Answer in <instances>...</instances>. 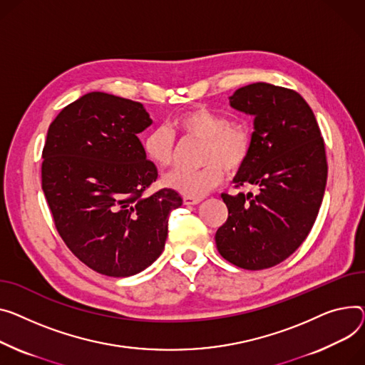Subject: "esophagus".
I'll list each match as a JSON object with an SVG mask.
<instances>
[{
	"instance_id": "1",
	"label": "esophagus",
	"mask_w": 365,
	"mask_h": 365,
	"mask_svg": "<svg viewBox=\"0 0 365 365\" xmlns=\"http://www.w3.org/2000/svg\"><path fill=\"white\" fill-rule=\"evenodd\" d=\"M202 201V198H189V197H185L183 198V204L190 207V205H198L200 202Z\"/></svg>"
}]
</instances>
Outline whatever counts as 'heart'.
Masks as SVG:
<instances>
[{"mask_svg":"<svg viewBox=\"0 0 365 365\" xmlns=\"http://www.w3.org/2000/svg\"><path fill=\"white\" fill-rule=\"evenodd\" d=\"M175 126L186 139L204 140L201 168H175L163 178V185L183 197L202 198L210 190L222 185L227 173L236 175L245 167L251 151L254 133L247 118H233L202 106L182 113ZM147 158L158 167L175 161L178 140L168 128L160 126L147 133L142 142Z\"/></svg>","mask_w":365,"mask_h":365,"instance_id":"b5f03b06","label":"heart"}]
</instances>
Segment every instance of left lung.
Masks as SVG:
<instances>
[{"label": "left lung", "mask_w": 365, "mask_h": 365, "mask_svg": "<svg viewBox=\"0 0 365 365\" xmlns=\"http://www.w3.org/2000/svg\"><path fill=\"white\" fill-rule=\"evenodd\" d=\"M229 100L254 117L252 151L233 182L255 193H222L229 217L215 244L240 269L262 270L292 255L312 229L327 180L324 140L312 110L292 89L257 82Z\"/></svg>", "instance_id": "1"}]
</instances>
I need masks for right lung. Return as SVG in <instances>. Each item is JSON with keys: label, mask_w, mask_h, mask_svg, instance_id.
I'll return each mask as SVG.
<instances>
[{"label": "right lung", "mask_w": 365, "mask_h": 365, "mask_svg": "<svg viewBox=\"0 0 365 365\" xmlns=\"http://www.w3.org/2000/svg\"><path fill=\"white\" fill-rule=\"evenodd\" d=\"M153 120L140 103L89 92L54 118L42 151V190L67 248L89 269L129 277L163 252L176 190L143 192L158 173L138 133Z\"/></svg>", "instance_id": "add662e5"}]
</instances>
